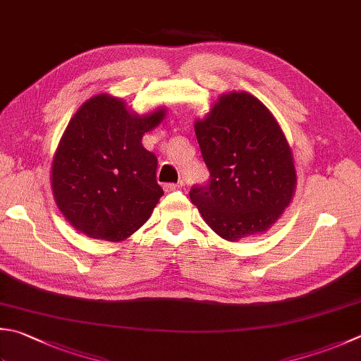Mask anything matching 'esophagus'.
Returning a JSON list of instances; mask_svg holds the SVG:
<instances>
[{"instance_id": "1", "label": "esophagus", "mask_w": 361, "mask_h": 361, "mask_svg": "<svg viewBox=\"0 0 361 361\" xmlns=\"http://www.w3.org/2000/svg\"><path fill=\"white\" fill-rule=\"evenodd\" d=\"M182 185H183L182 180L178 182V183H166V185H165V192H174V190L182 188Z\"/></svg>"}]
</instances>
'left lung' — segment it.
<instances>
[{
	"mask_svg": "<svg viewBox=\"0 0 361 361\" xmlns=\"http://www.w3.org/2000/svg\"><path fill=\"white\" fill-rule=\"evenodd\" d=\"M195 133L210 180L193 185L190 200L204 221L231 242L267 231L297 180L290 147L267 106L248 92L224 94L196 121Z\"/></svg>",
	"mask_w": 361,
	"mask_h": 361,
	"instance_id": "1",
	"label": "left lung"
}]
</instances>
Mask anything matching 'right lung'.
<instances>
[{
	"label": "right lung",
	"mask_w": 361,
	"mask_h": 361,
	"mask_svg": "<svg viewBox=\"0 0 361 361\" xmlns=\"http://www.w3.org/2000/svg\"><path fill=\"white\" fill-rule=\"evenodd\" d=\"M163 116L165 108L140 118L106 94L80 106L51 166L54 200L73 228L118 242L147 221L163 190L157 157L141 140Z\"/></svg>",
	"instance_id": "1"
}]
</instances>
